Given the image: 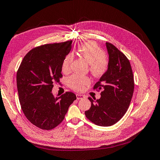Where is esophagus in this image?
<instances>
[{"instance_id":"esophagus-1","label":"esophagus","mask_w":160,"mask_h":160,"mask_svg":"<svg viewBox=\"0 0 160 160\" xmlns=\"http://www.w3.org/2000/svg\"><path fill=\"white\" fill-rule=\"evenodd\" d=\"M77 99H83L85 98V96L83 95V94H77Z\"/></svg>"}]
</instances>
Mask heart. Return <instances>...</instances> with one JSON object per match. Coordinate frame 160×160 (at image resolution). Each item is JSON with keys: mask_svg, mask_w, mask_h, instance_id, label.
I'll list each match as a JSON object with an SVG mask.
<instances>
[{"mask_svg": "<svg viewBox=\"0 0 160 160\" xmlns=\"http://www.w3.org/2000/svg\"><path fill=\"white\" fill-rule=\"evenodd\" d=\"M77 52L80 57L89 63L90 71L94 76H102L108 70L110 60L102 48L94 41H88L78 47ZM73 60L72 54H67L62 62L61 70L64 73L69 72L70 65ZM90 78L88 76L74 74L68 78V85L72 90L77 92L83 91L90 83Z\"/></svg>", "mask_w": 160, "mask_h": 160, "instance_id": "b5f03b06", "label": "heart"}]
</instances>
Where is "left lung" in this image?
I'll use <instances>...</instances> for the list:
<instances>
[{"instance_id":"1","label":"left lung","mask_w":160,"mask_h":160,"mask_svg":"<svg viewBox=\"0 0 160 160\" xmlns=\"http://www.w3.org/2000/svg\"><path fill=\"white\" fill-rule=\"evenodd\" d=\"M108 70L93 87L102 90L101 98L89 97L91 107L85 112L90 122L100 126L115 124L125 115L134 92V77L128 58L113 44L106 42Z\"/></svg>"}]
</instances>
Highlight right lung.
Instances as JSON below:
<instances>
[{"label": "right lung", "instance_id": "right-lung-1", "mask_svg": "<svg viewBox=\"0 0 160 160\" xmlns=\"http://www.w3.org/2000/svg\"><path fill=\"white\" fill-rule=\"evenodd\" d=\"M72 41L36 47L24 57L16 74L21 109L32 124L52 130L63 122L70 106L77 97L66 92L55 97L54 83H61V64L70 52Z\"/></svg>", "mask_w": 160, "mask_h": 160}]
</instances>
